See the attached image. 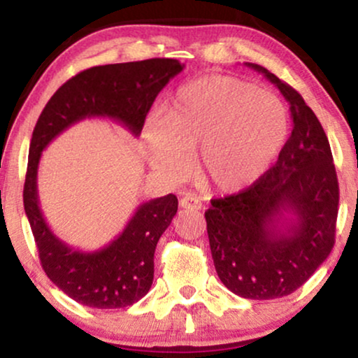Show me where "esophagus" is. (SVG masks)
I'll list each match as a JSON object with an SVG mask.
<instances>
[{
	"label": "esophagus",
	"mask_w": 358,
	"mask_h": 358,
	"mask_svg": "<svg viewBox=\"0 0 358 358\" xmlns=\"http://www.w3.org/2000/svg\"><path fill=\"white\" fill-rule=\"evenodd\" d=\"M180 206H182L183 210H201L203 203L198 196H194L192 193H187L182 200H180Z\"/></svg>",
	"instance_id": "1"
}]
</instances>
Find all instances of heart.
<instances>
[{
    "instance_id": "1",
    "label": "heart",
    "mask_w": 358,
    "mask_h": 358,
    "mask_svg": "<svg viewBox=\"0 0 358 358\" xmlns=\"http://www.w3.org/2000/svg\"><path fill=\"white\" fill-rule=\"evenodd\" d=\"M291 117L284 102L246 80L208 76L171 96L165 115L148 117L143 140L157 170L178 176L198 147L196 166L211 188L236 193L271 169L286 145Z\"/></svg>"
}]
</instances>
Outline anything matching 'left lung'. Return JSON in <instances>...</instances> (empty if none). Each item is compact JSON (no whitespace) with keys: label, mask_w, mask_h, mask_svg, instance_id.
<instances>
[{"label":"left lung","mask_w":358,"mask_h":358,"mask_svg":"<svg viewBox=\"0 0 358 358\" xmlns=\"http://www.w3.org/2000/svg\"><path fill=\"white\" fill-rule=\"evenodd\" d=\"M289 102L292 132L278 162L205 213L215 269L244 299H278L299 289L336 243L338 183L327 135L301 94L262 66L246 62Z\"/></svg>","instance_id":"1"}]
</instances>
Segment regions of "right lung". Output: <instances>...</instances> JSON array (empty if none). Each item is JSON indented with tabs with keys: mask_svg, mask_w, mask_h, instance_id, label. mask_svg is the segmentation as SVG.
I'll return each instance as SVG.
<instances>
[{
	"mask_svg": "<svg viewBox=\"0 0 358 358\" xmlns=\"http://www.w3.org/2000/svg\"><path fill=\"white\" fill-rule=\"evenodd\" d=\"M176 59H147L90 67L56 90L41 112L29 145L24 211L44 273L71 299L96 309H120L142 299L153 282L158 239L178 210L175 194L142 203L114 241L101 250L80 251L51 231L38 196L43 150L59 134L84 119H110L134 137L160 90L183 71Z\"/></svg>",
	"mask_w": 358,
	"mask_h": 358,
	"instance_id": "add662e5",
	"label": "right lung"
}]
</instances>
